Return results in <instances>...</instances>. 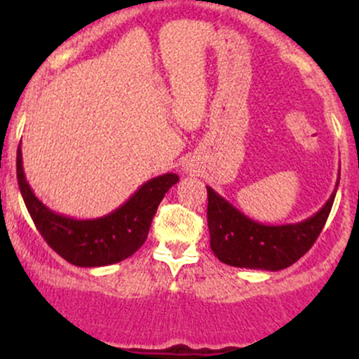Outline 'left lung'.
<instances>
[{"mask_svg": "<svg viewBox=\"0 0 359 359\" xmlns=\"http://www.w3.org/2000/svg\"><path fill=\"white\" fill-rule=\"evenodd\" d=\"M341 172V170H339ZM334 191L314 216L294 224H263L250 219L231 203L208 187V226L211 250L217 259L238 269L278 271L294 265L311 250L323 231Z\"/></svg>", "mask_w": 359, "mask_h": 359, "instance_id": "left-lung-1", "label": "left lung"}]
</instances>
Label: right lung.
<instances>
[{
    "label": "right lung",
    "instance_id": "1",
    "mask_svg": "<svg viewBox=\"0 0 359 359\" xmlns=\"http://www.w3.org/2000/svg\"><path fill=\"white\" fill-rule=\"evenodd\" d=\"M16 177L25 205L47 245L69 263L84 269L113 265L131 257L147 241L165 192L179 182L177 174L154 177L113 212L94 219H76L53 212L35 196L23 172L22 147L16 151Z\"/></svg>",
    "mask_w": 359,
    "mask_h": 359
}]
</instances>
